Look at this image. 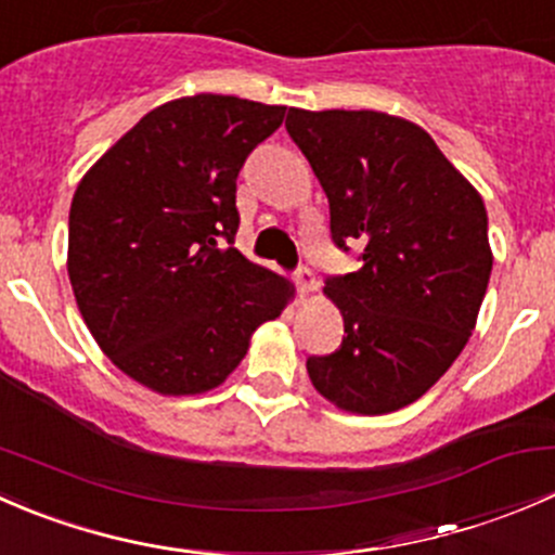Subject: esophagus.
<instances>
[{
	"label": "esophagus",
	"mask_w": 555,
	"mask_h": 555,
	"mask_svg": "<svg viewBox=\"0 0 555 555\" xmlns=\"http://www.w3.org/2000/svg\"><path fill=\"white\" fill-rule=\"evenodd\" d=\"M295 284H298L300 295H309L319 287V282H317V276H313L311 268H298V271H295Z\"/></svg>",
	"instance_id": "obj_1"
}]
</instances>
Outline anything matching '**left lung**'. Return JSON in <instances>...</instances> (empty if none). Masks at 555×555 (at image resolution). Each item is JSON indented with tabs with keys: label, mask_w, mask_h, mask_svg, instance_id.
Here are the masks:
<instances>
[{
	"label": "left lung",
	"mask_w": 555,
	"mask_h": 555,
	"mask_svg": "<svg viewBox=\"0 0 555 555\" xmlns=\"http://www.w3.org/2000/svg\"><path fill=\"white\" fill-rule=\"evenodd\" d=\"M287 133L327 195L335 246L362 249L360 271L324 282L344 340L309 357L311 384L340 411H400L475 330L494 262L483 198L422 126L386 112L293 106Z\"/></svg>",
	"instance_id": "8db88e82"
}]
</instances>
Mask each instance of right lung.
Returning a JSON list of instances; mask_svg holds the SVG:
<instances>
[{"label":"right lung","instance_id":"obj_1","mask_svg":"<svg viewBox=\"0 0 555 555\" xmlns=\"http://www.w3.org/2000/svg\"><path fill=\"white\" fill-rule=\"evenodd\" d=\"M287 106L220 93L155 106L80 179L69 282L102 351L147 389L201 395L236 371L293 284L246 260L236 177Z\"/></svg>","mask_w":555,"mask_h":555}]
</instances>
